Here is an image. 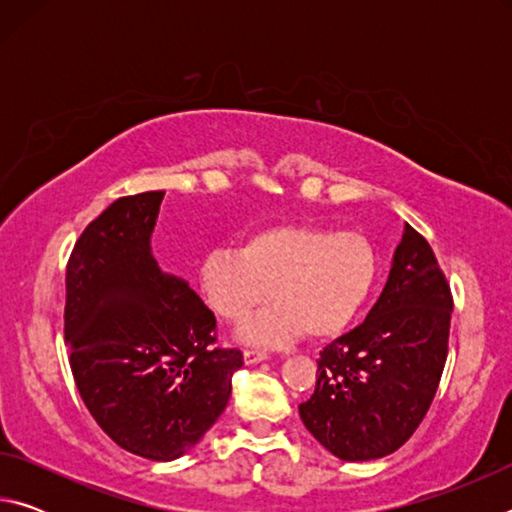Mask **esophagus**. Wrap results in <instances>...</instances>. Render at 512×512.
Masks as SVG:
<instances>
[{"label":"esophagus","instance_id":"obj_1","mask_svg":"<svg viewBox=\"0 0 512 512\" xmlns=\"http://www.w3.org/2000/svg\"><path fill=\"white\" fill-rule=\"evenodd\" d=\"M244 359H246V363H259V361L268 359V352L266 350H259V348H246L244 350Z\"/></svg>","mask_w":512,"mask_h":512}]
</instances>
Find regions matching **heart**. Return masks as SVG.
<instances>
[{
	"label": "heart",
	"mask_w": 512,
	"mask_h": 512,
	"mask_svg": "<svg viewBox=\"0 0 512 512\" xmlns=\"http://www.w3.org/2000/svg\"><path fill=\"white\" fill-rule=\"evenodd\" d=\"M377 255L359 232L282 223L257 230L241 248H214L198 282L216 314L239 320L268 298L264 314L241 327L246 341L280 343L305 329L311 339L343 332L375 284Z\"/></svg>",
	"instance_id": "b5f03b06"
}]
</instances>
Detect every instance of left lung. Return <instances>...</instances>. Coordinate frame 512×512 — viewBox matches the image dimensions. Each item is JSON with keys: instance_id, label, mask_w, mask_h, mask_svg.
Instances as JSON below:
<instances>
[{"instance_id": "8db88e82", "label": "left lung", "mask_w": 512, "mask_h": 512, "mask_svg": "<svg viewBox=\"0 0 512 512\" xmlns=\"http://www.w3.org/2000/svg\"><path fill=\"white\" fill-rule=\"evenodd\" d=\"M452 309L431 246L404 223L375 307L320 352L316 391L298 406L327 452L341 461H372L413 436L443 375Z\"/></svg>"}]
</instances>
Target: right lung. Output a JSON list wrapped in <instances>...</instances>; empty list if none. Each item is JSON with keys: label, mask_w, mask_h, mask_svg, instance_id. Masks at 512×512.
I'll list each match as a JSON object with an SVG mask.
<instances>
[{"label": "right lung", "mask_w": 512, "mask_h": 512, "mask_svg": "<svg viewBox=\"0 0 512 512\" xmlns=\"http://www.w3.org/2000/svg\"><path fill=\"white\" fill-rule=\"evenodd\" d=\"M164 192L117 198L67 262L65 341L76 388L99 427L151 461L187 454L219 420L235 348H216V318L183 277L164 273L151 235Z\"/></svg>", "instance_id": "right-lung-1"}]
</instances>
